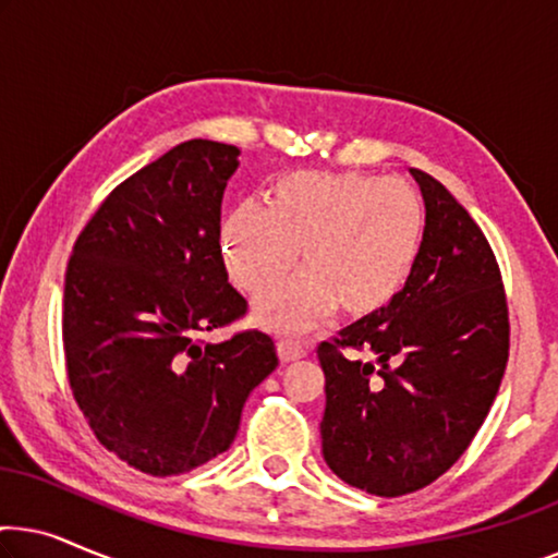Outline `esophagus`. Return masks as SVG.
<instances>
[{"instance_id": "1", "label": "esophagus", "mask_w": 558, "mask_h": 558, "mask_svg": "<svg viewBox=\"0 0 558 558\" xmlns=\"http://www.w3.org/2000/svg\"><path fill=\"white\" fill-rule=\"evenodd\" d=\"M277 353H279L281 363H292V361H300V357L307 355V345H302L300 340H279Z\"/></svg>"}]
</instances>
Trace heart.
<instances>
[{"mask_svg": "<svg viewBox=\"0 0 558 558\" xmlns=\"http://www.w3.org/2000/svg\"><path fill=\"white\" fill-rule=\"evenodd\" d=\"M424 235L418 195L401 180L365 172H289L266 190V208L241 203L220 231L228 277L264 294L258 323L300 332L340 307L348 319L386 312L414 274Z\"/></svg>", "mask_w": 558, "mask_h": 558, "instance_id": "b5f03b06", "label": "heart"}]
</instances>
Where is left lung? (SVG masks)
Segmentation results:
<instances>
[{
    "label": "left lung",
    "mask_w": 558,
    "mask_h": 558,
    "mask_svg": "<svg viewBox=\"0 0 558 558\" xmlns=\"http://www.w3.org/2000/svg\"><path fill=\"white\" fill-rule=\"evenodd\" d=\"M411 178L426 226L409 284L386 312L317 348L327 468L380 498L422 490L460 460L510 348L506 289L485 233L439 180L422 170Z\"/></svg>",
    "instance_id": "obj_1"
}]
</instances>
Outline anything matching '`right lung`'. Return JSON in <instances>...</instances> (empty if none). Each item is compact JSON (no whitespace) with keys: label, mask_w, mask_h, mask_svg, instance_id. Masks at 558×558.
Here are the masks:
<instances>
[{"label":"right lung","mask_w":558,"mask_h":558,"mask_svg":"<svg viewBox=\"0 0 558 558\" xmlns=\"http://www.w3.org/2000/svg\"><path fill=\"white\" fill-rule=\"evenodd\" d=\"M239 147L190 140L98 205L65 271L73 399L101 445L155 477L233 445L248 393L279 365L269 335H203L246 315L220 254V203Z\"/></svg>","instance_id":"obj_1"}]
</instances>
